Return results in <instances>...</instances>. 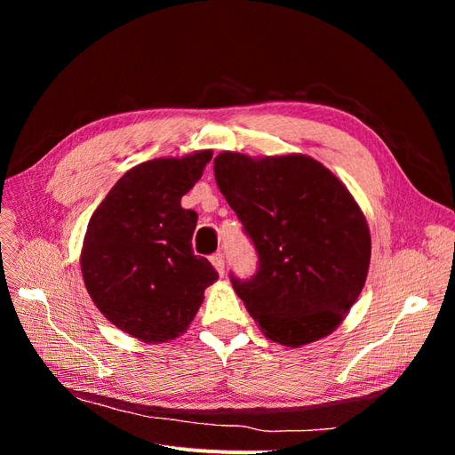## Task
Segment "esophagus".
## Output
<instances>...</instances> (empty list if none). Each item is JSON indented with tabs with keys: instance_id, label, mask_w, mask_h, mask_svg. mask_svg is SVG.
I'll return each mask as SVG.
<instances>
[{
	"instance_id": "1",
	"label": "esophagus",
	"mask_w": 455,
	"mask_h": 455,
	"mask_svg": "<svg viewBox=\"0 0 455 455\" xmlns=\"http://www.w3.org/2000/svg\"><path fill=\"white\" fill-rule=\"evenodd\" d=\"M211 264L214 266V269L218 271V275H224L226 273V259L222 252H216L211 256Z\"/></svg>"
}]
</instances>
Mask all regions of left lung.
I'll return each mask as SVG.
<instances>
[{
    "label": "left lung",
    "instance_id": "left-lung-1",
    "mask_svg": "<svg viewBox=\"0 0 455 455\" xmlns=\"http://www.w3.org/2000/svg\"><path fill=\"white\" fill-rule=\"evenodd\" d=\"M214 178L259 256L251 281L231 283L264 336L301 347L332 334L363 292L371 252L346 184L304 154L222 151Z\"/></svg>",
    "mask_w": 455,
    "mask_h": 455
}]
</instances>
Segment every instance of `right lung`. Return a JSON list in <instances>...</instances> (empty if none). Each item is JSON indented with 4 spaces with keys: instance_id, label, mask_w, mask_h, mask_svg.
I'll return each mask as SVG.
<instances>
[{
    "instance_id": "1",
    "label": "right lung",
    "mask_w": 455,
    "mask_h": 455,
    "mask_svg": "<svg viewBox=\"0 0 455 455\" xmlns=\"http://www.w3.org/2000/svg\"><path fill=\"white\" fill-rule=\"evenodd\" d=\"M211 159L199 149L140 163L89 220L79 256L87 292L109 323L144 343L182 336L218 279L191 249L197 212L180 204Z\"/></svg>"
}]
</instances>
